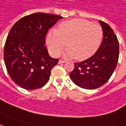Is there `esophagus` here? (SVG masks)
I'll use <instances>...</instances> for the list:
<instances>
[{"instance_id":"34e87169","label":"esophagus","mask_w":126,"mask_h":126,"mask_svg":"<svg viewBox=\"0 0 126 126\" xmlns=\"http://www.w3.org/2000/svg\"><path fill=\"white\" fill-rule=\"evenodd\" d=\"M66 61H63V60H59V64H61V63H65Z\"/></svg>"}]
</instances>
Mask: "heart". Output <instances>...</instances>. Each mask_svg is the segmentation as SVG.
<instances>
[{
	"instance_id": "obj_1",
	"label": "heart",
	"mask_w": 126,
	"mask_h": 126,
	"mask_svg": "<svg viewBox=\"0 0 126 126\" xmlns=\"http://www.w3.org/2000/svg\"><path fill=\"white\" fill-rule=\"evenodd\" d=\"M103 31L99 24L84 19H73L60 24L56 30H50L46 38L52 56H59L66 43L64 56L83 61L92 56L101 46Z\"/></svg>"
}]
</instances>
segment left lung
I'll return each mask as SVG.
<instances>
[{
  "instance_id": "1",
  "label": "left lung",
  "mask_w": 126,
  "mask_h": 126,
  "mask_svg": "<svg viewBox=\"0 0 126 126\" xmlns=\"http://www.w3.org/2000/svg\"><path fill=\"white\" fill-rule=\"evenodd\" d=\"M99 23L103 31L100 47L90 58L74 63V70L70 74L75 84L88 90L105 84L115 70L119 59V45L117 36L108 24L101 20Z\"/></svg>"
}]
</instances>
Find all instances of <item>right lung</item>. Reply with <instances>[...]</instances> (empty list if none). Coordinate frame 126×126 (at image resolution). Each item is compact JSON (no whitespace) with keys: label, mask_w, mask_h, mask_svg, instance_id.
<instances>
[{"label":"right lung","mask_w":126,"mask_h":126,"mask_svg":"<svg viewBox=\"0 0 126 126\" xmlns=\"http://www.w3.org/2000/svg\"><path fill=\"white\" fill-rule=\"evenodd\" d=\"M63 17L37 12L24 16L10 30L4 47V61L14 83L25 90L43 87L59 59L45 46L48 30Z\"/></svg>","instance_id":"add662e5"}]
</instances>
